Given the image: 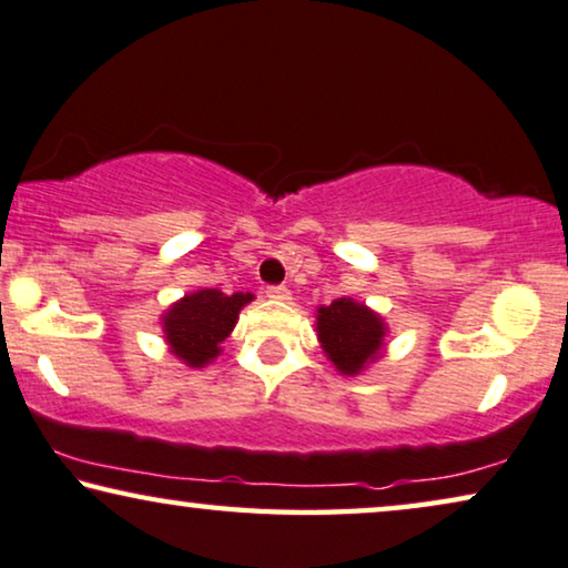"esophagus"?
Instances as JSON below:
<instances>
[{"instance_id": "34e87169", "label": "esophagus", "mask_w": 568, "mask_h": 568, "mask_svg": "<svg viewBox=\"0 0 568 568\" xmlns=\"http://www.w3.org/2000/svg\"><path fill=\"white\" fill-rule=\"evenodd\" d=\"M265 293H267V298H273V301H291V291H287L285 285H270Z\"/></svg>"}]
</instances>
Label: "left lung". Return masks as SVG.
I'll return each mask as SVG.
<instances>
[{"instance_id":"left-lung-1","label":"left lung","mask_w":568,"mask_h":568,"mask_svg":"<svg viewBox=\"0 0 568 568\" xmlns=\"http://www.w3.org/2000/svg\"><path fill=\"white\" fill-rule=\"evenodd\" d=\"M316 337L339 375H361L386 353L388 324L365 303L337 298L316 308Z\"/></svg>"}]
</instances>
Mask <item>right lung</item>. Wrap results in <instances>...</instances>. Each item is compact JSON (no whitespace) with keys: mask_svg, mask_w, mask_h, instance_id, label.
I'll return each instance as SVG.
<instances>
[{"mask_svg":"<svg viewBox=\"0 0 568 568\" xmlns=\"http://www.w3.org/2000/svg\"><path fill=\"white\" fill-rule=\"evenodd\" d=\"M252 293H221L219 287H201L185 293L164 311L162 324L164 342L170 353L187 367H205L221 355V345L234 332L239 314Z\"/></svg>","mask_w":568,"mask_h":568,"instance_id":"obj_1","label":"right lung"}]
</instances>
